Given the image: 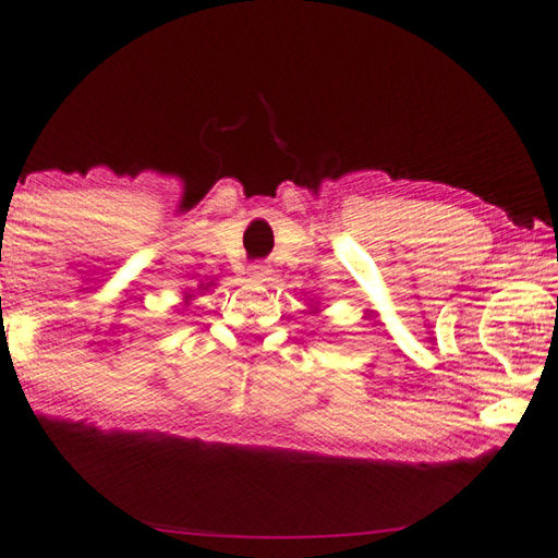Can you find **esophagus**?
I'll use <instances>...</instances> for the list:
<instances>
[{
	"label": "esophagus",
	"instance_id": "34e87169",
	"mask_svg": "<svg viewBox=\"0 0 558 558\" xmlns=\"http://www.w3.org/2000/svg\"><path fill=\"white\" fill-rule=\"evenodd\" d=\"M247 275H250V279H255V281H269L271 269L265 263H253L247 267Z\"/></svg>",
	"mask_w": 558,
	"mask_h": 558
}]
</instances>
